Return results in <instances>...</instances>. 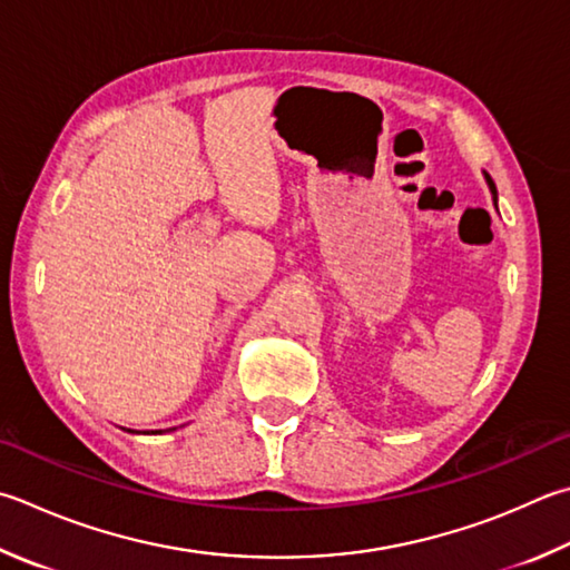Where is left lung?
<instances>
[{"label":"left lung","mask_w":570,"mask_h":570,"mask_svg":"<svg viewBox=\"0 0 570 570\" xmlns=\"http://www.w3.org/2000/svg\"><path fill=\"white\" fill-rule=\"evenodd\" d=\"M484 178H487V184H489V190H491V196H493V203H497V186H493V180H491V176H489V174H484Z\"/></svg>","instance_id":"1"}]
</instances>
